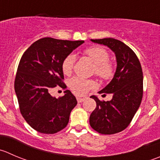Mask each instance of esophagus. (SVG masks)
Returning a JSON list of instances; mask_svg holds the SVG:
<instances>
[{"label":"esophagus","instance_id":"obj_1","mask_svg":"<svg viewBox=\"0 0 160 160\" xmlns=\"http://www.w3.org/2000/svg\"><path fill=\"white\" fill-rule=\"evenodd\" d=\"M86 98H87L86 97H77V100L79 103H80V102H83V101L86 100Z\"/></svg>","mask_w":160,"mask_h":160}]
</instances>
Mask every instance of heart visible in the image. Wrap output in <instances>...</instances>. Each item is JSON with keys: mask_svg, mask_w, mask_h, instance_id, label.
I'll use <instances>...</instances> for the list:
<instances>
[{"mask_svg": "<svg viewBox=\"0 0 160 160\" xmlns=\"http://www.w3.org/2000/svg\"><path fill=\"white\" fill-rule=\"evenodd\" d=\"M83 54L94 63L93 72L103 80L112 79L115 73V65L108 59L109 54L106 49L101 46H91L83 51ZM76 62V57L72 54L66 55L62 62V70L66 76H69L72 72ZM69 86L72 92L82 95L88 91L96 88V83L93 80L83 77H75L70 79Z\"/></svg>", "mask_w": 160, "mask_h": 160, "instance_id": "1", "label": "heart"}]
</instances>
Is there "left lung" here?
I'll return each instance as SVG.
<instances>
[{
    "mask_svg": "<svg viewBox=\"0 0 160 160\" xmlns=\"http://www.w3.org/2000/svg\"><path fill=\"white\" fill-rule=\"evenodd\" d=\"M106 45L116 55L117 67L112 81L99 94H112L105 102L96 96V108L90 116V125L102 134H113L126 129L141 105L143 96V72L134 51L119 40L103 38L91 40ZM105 95V94H103Z\"/></svg>",
    "mask_w": 160,
    "mask_h": 160,
    "instance_id": "8db88e82",
    "label": "left lung"
}]
</instances>
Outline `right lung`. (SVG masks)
I'll use <instances>...</instances> for the list:
<instances>
[{
	"instance_id": "right-lung-1",
	"label": "right lung",
	"mask_w": 160,
	"mask_h": 160,
	"mask_svg": "<svg viewBox=\"0 0 160 160\" xmlns=\"http://www.w3.org/2000/svg\"><path fill=\"white\" fill-rule=\"evenodd\" d=\"M84 43L44 37L35 41L20 59L15 79L19 110L28 124L42 134H55L67 126L69 115L77 105L69 90L55 99L50 91L58 86L66 89L62 62Z\"/></svg>"
}]
</instances>
